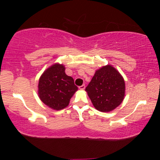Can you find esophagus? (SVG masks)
<instances>
[{"label": "esophagus", "instance_id": "34e87169", "mask_svg": "<svg viewBox=\"0 0 160 160\" xmlns=\"http://www.w3.org/2000/svg\"><path fill=\"white\" fill-rule=\"evenodd\" d=\"M85 85H82L79 87L80 90H84V89H85Z\"/></svg>", "mask_w": 160, "mask_h": 160}]
</instances>
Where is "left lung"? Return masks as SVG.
Instances as JSON below:
<instances>
[{
    "label": "left lung",
    "instance_id": "obj_1",
    "mask_svg": "<svg viewBox=\"0 0 160 160\" xmlns=\"http://www.w3.org/2000/svg\"><path fill=\"white\" fill-rule=\"evenodd\" d=\"M85 90L96 109L108 112L122 102L125 82L117 70L108 65L97 70Z\"/></svg>",
    "mask_w": 160,
    "mask_h": 160
}]
</instances>
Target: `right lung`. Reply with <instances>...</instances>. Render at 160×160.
Listing matches in <instances>:
<instances>
[{
	"label": "right lung",
	"mask_w": 160,
	"mask_h": 160,
	"mask_svg": "<svg viewBox=\"0 0 160 160\" xmlns=\"http://www.w3.org/2000/svg\"><path fill=\"white\" fill-rule=\"evenodd\" d=\"M40 99L51 109L61 110L66 107L78 90L73 78L65 73L63 65L54 64L44 71L39 82Z\"/></svg>",
	"instance_id": "obj_1"
}]
</instances>
